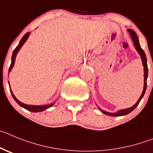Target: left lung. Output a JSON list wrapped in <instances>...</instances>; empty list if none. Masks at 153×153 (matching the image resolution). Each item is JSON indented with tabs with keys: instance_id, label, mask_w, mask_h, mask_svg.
I'll return each mask as SVG.
<instances>
[{
	"instance_id": "obj_1",
	"label": "left lung",
	"mask_w": 153,
	"mask_h": 153,
	"mask_svg": "<svg viewBox=\"0 0 153 153\" xmlns=\"http://www.w3.org/2000/svg\"><path fill=\"white\" fill-rule=\"evenodd\" d=\"M128 33H130V36H131V39L133 40V44H134V46H135V49L137 51V53H139V55L140 56V58H141L142 59V62H143V68H144V85H143V93H142L141 96L140 97L139 100H137V102L134 104L133 106H132L130 108H126V109H123V110H120L118 111L117 112H115V113H110V112H107L105 111H103L101 110L99 107L98 109L100 110V111L102 113H104V114L106 115H108V116H112V117H120V116H124V115H126V114H130V112L133 111V110L137 107V105L139 104V103L140 102V100L143 97L144 94H145V92L146 90V80L147 78H148V66H147V60H146V56L145 53H144L143 49H142L141 46L140 45V42H139V39H138V36H137V33L133 31V30L131 29H128L127 30Z\"/></svg>"
}]
</instances>
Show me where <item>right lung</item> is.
Segmentation results:
<instances>
[{
  "instance_id": "right-lung-1",
  "label": "right lung",
  "mask_w": 153,
  "mask_h": 153,
  "mask_svg": "<svg viewBox=\"0 0 153 153\" xmlns=\"http://www.w3.org/2000/svg\"><path fill=\"white\" fill-rule=\"evenodd\" d=\"M30 33L29 32L23 36V38L21 39V40H20V42H19L18 46H16V49L13 50V54H12V58H11V64H10V68H9V72H10V71H11L12 68H13V65H14V62H15V59H16V55H17L18 52L20 51V49H21L22 46H23V44L25 43L26 41L27 40V39H28L29 36H30ZM8 83H9V82H8ZM10 93H11L12 96H13V99L15 100V101H16V102L20 106V107H23V108H25L26 110L31 111V112H41V111H45V110L48 109V108H49V107H52V106L54 104V103L56 102V101H55L54 103H52V104H45V105H30V104H23V103L20 102L19 100H17V98L15 97L14 94H13V92H12L11 88H10Z\"/></svg>"
}]
</instances>
